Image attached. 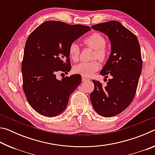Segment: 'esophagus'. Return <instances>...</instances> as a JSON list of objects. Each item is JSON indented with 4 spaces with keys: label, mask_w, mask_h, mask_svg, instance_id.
I'll return each mask as SVG.
<instances>
[{
    "label": "esophagus",
    "mask_w": 155,
    "mask_h": 155,
    "mask_svg": "<svg viewBox=\"0 0 155 155\" xmlns=\"http://www.w3.org/2000/svg\"><path fill=\"white\" fill-rule=\"evenodd\" d=\"M90 80V78L86 77H84V76H82V81L83 82H86V81H87Z\"/></svg>",
    "instance_id": "esophagus-1"
}]
</instances>
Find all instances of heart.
<instances>
[{
  "instance_id": "1",
  "label": "heart",
  "mask_w": 155,
  "mask_h": 155,
  "mask_svg": "<svg viewBox=\"0 0 155 155\" xmlns=\"http://www.w3.org/2000/svg\"><path fill=\"white\" fill-rule=\"evenodd\" d=\"M84 42L88 46L95 50L94 57L97 59L103 61L106 58L107 52L104 48L106 45V40L104 37L98 33H94L87 37ZM68 54L70 59L73 61H77L80 54V48L78 44L72 42L68 48ZM99 69L98 63L96 61L90 62H81L75 65L73 68V72L75 74H81L84 77H88L92 75L94 72Z\"/></svg>"
}]
</instances>
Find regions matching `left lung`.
Masks as SVG:
<instances>
[{
    "mask_svg": "<svg viewBox=\"0 0 155 155\" xmlns=\"http://www.w3.org/2000/svg\"><path fill=\"white\" fill-rule=\"evenodd\" d=\"M94 30L108 37L111 53L100 74L111 75L107 85L92 80L94 90L90 94L97 114L109 117L120 114L134 98L142 70L140 46L134 34L120 22L113 20L91 26Z\"/></svg>",
    "mask_w": 155,
    "mask_h": 155,
    "instance_id": "8db88e82",
    "label": "left lung"
}]
</instances>
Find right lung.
I'll use <instances>...</instances> for the list:
<instances>
[{
    "mask_svg": "<svg viewBox=\"0 0 155 155\" xmlns=\"http://www.w3.org/2000/svg\"><path fill=\"white\" fill-rule=\"evenodd\" d=\"M90 30L88 26L50 20L28 36L22 63L23 90L28 103L40 114L54 117L66 108L81 76L72 74L59 80L56 74L70 71L68 48Z\"/></svg>",
    "mask_w": 155,
    "mask_h": 155,
    "instance_id": "add662e5",
    "label": "right lung"
}]
</instances>
